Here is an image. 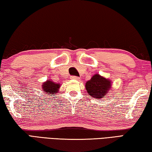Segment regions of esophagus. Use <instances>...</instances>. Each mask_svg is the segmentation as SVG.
I'll use <instances>...</instances> for the list:
<instances>
[{
	"mask_svg": "<svg viewBox=\"0 0 152 152\" xmlns=\"http://www.w3.org/2000/svg\"><path fill=\"white\" fill-rule=\"evenodd\" d=\"M70 79L72 80H79V78H78L77 76H70Z\"/></svg>",
	"mask_w": 152,
	"mask_h": 152,
	"instance_id": "1",
	"label": "esophagus"
}]
</instances>
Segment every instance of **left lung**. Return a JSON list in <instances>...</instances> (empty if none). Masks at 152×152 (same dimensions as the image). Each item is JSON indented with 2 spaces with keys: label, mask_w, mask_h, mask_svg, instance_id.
<instances>
[{
  "label": "left lung",
  "mask_w": 152,
  "mask_h": 152,
  "mask_svg": "<svg viewBox=\"0 0 152 152\" xmlns=\"http://www.w3.org/2000/svg\"><path fill=\"white\" fill-rule=\"evenodd\" d=\"M111 86L109 80L106 79L99 75L94 74L86 83V89L89 95L94 99H100L104 97L109 92Z\"/></svg>",
  "instance_id": "1"
}]
</instances>
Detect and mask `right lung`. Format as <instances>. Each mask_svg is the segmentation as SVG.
<instances>
[{"label": "right lung", "mask_w": 152, "mask_h": 152, "mask_svg": "<svg viewBox=\"0 0 152 152\" xmlns=\"http://www.w3.org/2000/svg\"><path fill=\"white\" fill-rule=\"evenodd\" d=\"M42 86L43 91L47 92V94H52L51 96H53V95H55L57 93V92H58V88H60V84H56L53 81L48 80L44 82Z\"/></svg>", "instance_id": "right-lung-1"}]
</instances>
